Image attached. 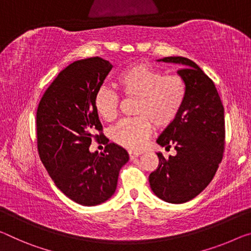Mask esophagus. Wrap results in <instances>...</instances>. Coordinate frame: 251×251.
Instances as JSON below:
<instances>
[{
    "instance_id": "34e87169",
    "label": "esophagus",
    "mask_w": 251,
    "mask_h": 251,
    "mask_svg": "<svg viewBox=\"0 0 251 251\" xmlns=\"http://www.w3.org/2000/svg\"><path fill=\"white\" fill-rule=\"evenodd\" d=\"M141 155L140 151H129V156H130V159H134V158H137Z\"/></svg>"
}]
</instances>
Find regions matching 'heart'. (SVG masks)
I'll list each match as a JSON object with an SVG mask.
<instances>
[{"label":"heart","mask_w":251,"mask_h":251,"mask_svg":"<svg viewBox=\"0 0 251 251\" xmlns=\"http://www.w3.org/2000/svg\"><path fill=\"white\" fill-rule=\"evenodd\" d=\"M117 85L126 99H137L138 118L119 122L110 130L111 140L130 150H138L152 131L166 129L178 117L186 98V84L178 75H164L150 65L138 63L126 68ZM94 107L104 121H113L119 114L120 98L105 86L99 88Z\"/></svg>","instance_id":"heart-1"}]
</instances>
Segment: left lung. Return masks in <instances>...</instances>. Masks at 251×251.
<instances>
[{
  "label": "left lung",
  "instance_id": "1",
  "mask_svg": "<svg viewBox=\"0 0 251 251\" xmlns=\"http://www.w3.org/2000/svg\"><path fill=\"white\" fill-rule=\"evenodd\" d=\"M157 61L178 64L177 72L186 84V98L172 126L157 139L161 147L175 148L149 175L151 191L165 202L180 204L198 196L213 178L225 149V109L214 83L194 61L185 57H165Z\"/></svg>",
  "mask_w": 251,
  "mask_h": 251
}]
</instances>
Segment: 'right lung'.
<instances>
[{
	"mask_svg": "<svg viewBox=\"0 0 251 251\" xmlns=\"http://www.w3.org/2000/svg\"><path fill=\"white\" fill-rule=\"evenodd\" d=\"M112 67L100 57L74 61L53 79L38 105L40 159L56 186L80 205L107 201L117 190L119 172L129 160L126 149L107 144L103 133L94 134L102 131L94 98ZM93 137L107 141L104 153L89 151Z\"/></svg>",
	"mask_w": 251,
	"mask_h": 251,
	"instance_id": "right-lung-1",
	"label": "right lung"
}]
</instances>
